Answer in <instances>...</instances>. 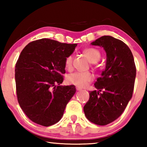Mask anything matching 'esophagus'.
Segmentation results:
<instances>
[{"label":"esophagus","instance_id":"obj_1","mask_svg":"<svg viewBox=\"0 0 147 147\" xmlns=\"http://www.w3.org/2000/svg\"><path fill=\"white\" fill-rule=\"evenodd\" d=\"M76 89L77 91H81L82 90V89L80 88H79V87H78V86L76 87Z\"/></svg>","mask_w":147,"mask_h":147}]
</instances>
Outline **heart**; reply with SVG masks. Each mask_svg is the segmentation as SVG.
Wrapping results in <instances>:
<instances>
[{"label": "heart", "instance_id": "obj_1", "mask_svg": "<svg viewBox=\"0 0 147 147\" xmlns=\"http://www.w3.org/2000/svg\"><path fill=\"white\" fill-rule=\"evenodd\" d=\"M84 53L91 63H96L100 58L101 54L98 49L95 48H87L84 50ZM73 55L70 54L66 57L65 64V67L68 70H71L73 68ZM94 75L90 72H75V73L69 74L67 76V81L69 84H73L80 88H84L88 84L93 80Z\"/></svg>", "mask_w": 147, "mask_h": 147}]
</instances>
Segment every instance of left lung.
Instances as JSON below:
<instances>
[{
  "mask_svg": "<svg viewBox=\"0 0 147 147\" xmlns=\"http://www.w3.org/2000/svg\"><path fill=\"white\" fill-rule=\"evenodd\" d=\"M91 44L103 47L106 63L94 84L97 91L89 92L84 111L89 121L104 126L119 117L131 98L136 68L133 54L123 41L104 36Z\"/></svg>",
  "mask_w": 147,
  "mask_h": 147,
  "instance_id": "left-lung-1",
  "label": "left lung"
}]
</instances>
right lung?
I'll return each mask as SVG.
<instances>
[{
    "instance_id": "obj_1",
    "label": "right lung",
    "mask_w": 147,
    "mask_h": 147,
    "mask_svg": "<svg viewBox=\"0 0 147 147\" xmlns=\"http://www.w3.org/2000/svg\"><path fill=\"white\" fill-rule=\"evenodd\" d=\"M76 46L44 38L28 43L20 54L15 70L17 100L34 123L49 126L61 119L76 92L74 86L60 84L66 57Z\"/></svg>"
}]
</instances>
